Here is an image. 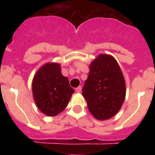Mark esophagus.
I'll return each instance as SVG.
<instances>
[{
  "mask_svg": "<svg viewBox=\"0 0 155 155\" xmlns=\"http://www.w3.org/2000/svg\"><path fill=\"white\" fill-rule=\"evenodd\" d=\"M81 90H82V87L81 86H79L75 88V92H81Z\"/></svg>",
  "mask_w": 155,
  "mask_h": 155,
  "instance_id": "34e87169",
  "label": "esophagus"
}]
</instances>
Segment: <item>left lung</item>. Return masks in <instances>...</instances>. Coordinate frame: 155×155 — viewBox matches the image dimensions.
Instances as JSON below:
<instances>
[{"mask_svg": "<svg viewBox=\"0 0 155 155\" xmlns=\"http://www.w3.org/2000/svg\"><path fill=\"white\" fill-rule=\"evenodd\" d=\"M82 94L90 113L98 120L113 117L125 97V83L117 62L108 54H100L89 67Z\"/></svg>", "mask_w": 155, "mask_h": 155, "instance_id": "obj_1", "label": "left lung"}]
</instances>
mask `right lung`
<instances>
[{
	"label": "right lung",
	"instance_id": "right-lung-1",
	"mask_svg": "<svg viewBox=\"0 0 155 155\" xmlns=\"http://www.w3.org/2000/svg\"><path fill=\"white\" fill-rule=\"evenodd\" d=\"M33 96L40 111L49 116L58 115L65 109L74 89L61 73L58 63H48L36 73L32 84Z\"/></svg>",
	"mask_w": 155,
	"mask_h": 155
}]
</instances>
